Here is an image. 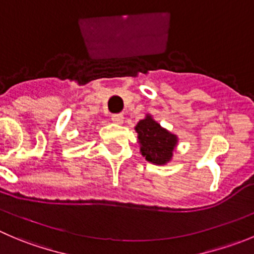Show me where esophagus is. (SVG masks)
<instances>
[{
    "label": "esophagus",
    "instance_id": "esophagus-1",
    "mask_svg": "<svg viewBox=\"0 0 254 254\" xmlns=\"http://www.w3.org/2000/svg\"><path fill=\"white\" fill-rule=\"evenodd\" d=\"M112 121L113 123H116V125H123V122H125V117H123V115L118 113V115L112 116Z\"/></svg>",
    "mask_w": 254,
    "mask_h": 254
}]
</instances>
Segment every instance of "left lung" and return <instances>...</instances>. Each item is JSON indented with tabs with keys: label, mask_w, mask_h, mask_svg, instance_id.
Here are the masks:
<instances>
[{
	"label": "left lung",
	"mask_w": 254,
	"mask_h": 254,
	"mask_svg": "<svg viewBox=\"0 0 254 254\" xmlns=\"http://www.w3.org/2000/svg\"><path fill=\"white\" fill-rule=\"evenodd\" d=\"M134 131L139 152L146 161L157 166H165L172 161L178 144L177 134L162 127L149 113L134 126Z\"/></svg>",
	"instance_id": "8db88e82"
}]
</instances>
